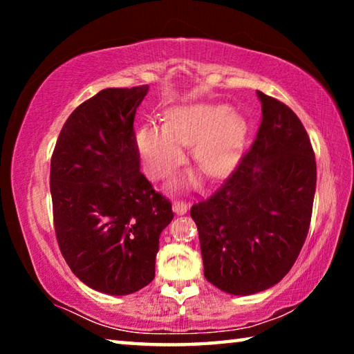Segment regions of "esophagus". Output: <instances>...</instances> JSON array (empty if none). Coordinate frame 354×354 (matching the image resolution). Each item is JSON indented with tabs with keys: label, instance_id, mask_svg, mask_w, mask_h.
<instances>
[{
	"label": "esophagus",
	"instance_id": "obj_1",
	"mask_svg": "<svg viewBox=\"0 0 354 354\" xmlns=\"http://www.w3.org/2000/svg\"><path fill=\"white\" fill-rule=\"evenodd\" d=\"M187 207H189L187 201H184V200L173 201V211H175L176 214H185V212H187Z\"/></svg>",
	"mask_w": 354,
	"mask_h": 354
}]
</instances>
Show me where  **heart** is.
I'll use <instances>...</instances> for the list:
<instances>
[{
	"mask_svg": "<svg viewBox=\"0 0 354 354\" xmlns=\"http://www.w3.org/2000/svg\"><path fill=\"white\" fill-rule=\"evenodd\" d=\"M247 122L225 106L198 103L165 113L164 128L147 124L137 134V148L153 176L169 175L184 162L183 147L192 145L196 165L209 176H223L241 158Z\"/></svg>",
	"mask_w": 354,
	"mask_h": 354,
	"instance_id": "obj_1",
	"label": "heart"
}]
</instances>
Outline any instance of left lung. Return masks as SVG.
<instances>
[{"mask_svg": "<svg viewBox=\"0 0 354 354\" xmlns=\"http://www.w3.org/2000/svg\"><path fill=\"white\" fill-rule=\"evenodd\" d=\"M262 117L248 151L190 215L198 227L205 278L231 295L274 286L295 263L313 215L317 165L297 113L257 92Z\"/></svg>", "mask_w": 354, "mask_h": 354, "instance_id": "left-lung-1", "label": "left lung"}]
</instances>
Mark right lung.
Wrapping results in <instances>:
<instances>
[{
	"label": "right lung",
	"mask_w": 354,
	"mask_h": 354,
	"mask_svg": "<svg viewBox=\"0 0 354 354\" xmlns=\"http://www.w3.org/2000/svg\"><path fill=\"white\" fill-rule=\"evenodd\" d=\"M148 86L104 88L71 112L51 156L56 239L84 284L128 295L154 278L171 203L140 171L134 118Z\"/></svg>",
	"instance_id": "obj_1"
}]
</instances>
